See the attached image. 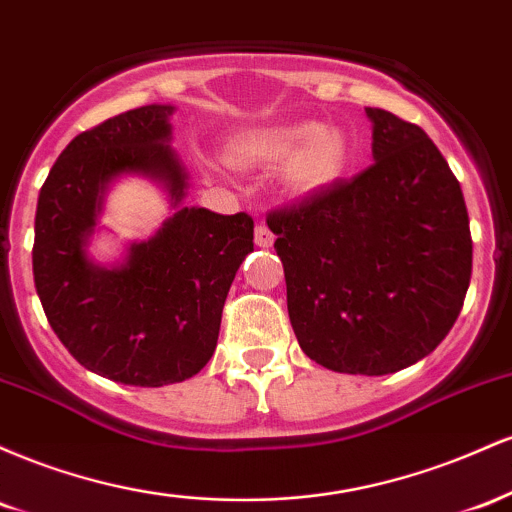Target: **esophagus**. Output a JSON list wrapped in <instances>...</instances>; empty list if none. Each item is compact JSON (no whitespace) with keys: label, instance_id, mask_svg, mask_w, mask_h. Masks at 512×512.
<instances>
[{"label":"esophagus","instance_id":"1","mask_svg":"<svg viewBox=\"0 0 512 512\" xmlns=\"http://www.w3.org/2000/svg\"><path fill=\"white\" fill-rule=\"evenodd\" d=\"M255 245H260V248H272L274 245V233L262 223L255 228Z\"/></svg>","mask_w":512,"mask_h":512}]
</instances>
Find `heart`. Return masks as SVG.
<instances>
[{
	"label": "heart",
	"instance_id": "obj_1",
	"mask_svg": "<svg viewBox=\"0 0 512 512\" xmlns=\"http://www.w3.org/2000/svg\"><path fill=\"white\" fill-rule=\"evenodd\" d=\"M349 154L342 129L310 120L245 129L228 144V158L236 166L281 163V190L293 199L315 197L332 187L344 175Z\"/></svg>",
	"mask_w": 512,
	"mask_h": 512
}]
</instances>
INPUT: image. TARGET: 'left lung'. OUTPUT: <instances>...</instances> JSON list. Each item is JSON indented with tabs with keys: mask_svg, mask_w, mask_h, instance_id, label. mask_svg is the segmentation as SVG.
I'll use <instances>...</instances> for the list:
<instances>
[{
	"mask_svg": "<svg viewBox=\"0 0 512 512\" xmlns=\"http://www.w3.org/2000/svg\"><path fill=\"white\" fill-rule=\"evenodd\" d=\"M373 166L269 214L305 356L351 375L414 366L443 342L472 276L462 187L421 127L366 108Z\"/></svg>",
	"mask_w": 512,
	"mask_h": 512,
	"instance_id": "left-lung-1",
	"label": "left lung"
}]
</instances>
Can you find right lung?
I'll use <instances>...</instances> for the list:
<instances>
[{
  "mask_svg": "<svg viewBox=\"0 0 512 512\" xmlns=\"http://www.w3.org/2000/svg\"><path fill=\"white\" fill-rule=\"evenodd\" d=\"M173 105L110 117L69 142L40 187L33 279L50 327L81 366L122 385L163 387L209 363L221 310L252 248L255 223L185 207L190 175L170 146ZM137 174L167 192L174 214L115 263L87 250L104 199Z\"/></svg>",
  "mask_w": 512,
  "mask_h": 512,
  "instance_id": "1",
  "label": "right lung"
}]
</instances>
